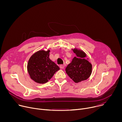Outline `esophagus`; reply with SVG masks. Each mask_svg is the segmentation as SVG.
<instances>
[{
    "label": "esophagus",
    "mask_w": 122,
    "mask_h": 122,
    "mask_svg": "<svg viewBox=\"0 0 122 122\" xmlns=\"http://www.w3.org/2000/svg\"><path fill=\"white\" fill-rule=\"evenodd\" d=\"M65 67V65H60V67L61 68H64Z\"/></svg>",
    "instance_id": "obj_1"
}]
</instances>
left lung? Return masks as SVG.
<instances>
[{
  "mask_svg": "<svg viewBox=\"0 0 122 122\" xmlns=\"http://www.w3.org/2000/svg\"><path fill=\"white\" fill-rule=\"evenodd\" d=\"M76 54L71 62L66 68V72L68 76L75 82L78 83L89 78L92 72V65L88 59H86V54L77 48L71 49Z\"/></svg>",
  "mask_w": 122,
  "mask_h": 122,
  "instance_id": "1",
  "label": "left lung"
}]
</instances>
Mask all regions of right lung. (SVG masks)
I'll return each instance as SVG.
<instances>
[{"instance_id": "obj_1", "label": "right lung", "mask_w": 122, "mask_h": 122, "mask_svg": "<svg viewBox=\"0 0 122 122\" xmlns=\"http://www.w3.org/2000/svg\"><path fill=\"white\" fill-rule=\"evenodd\" d=\"M50 50H40L29 58L27 69L30 78L37 83L43 84L50 80L59 67L49 58Z\"/></svg>"}]
</instances>
